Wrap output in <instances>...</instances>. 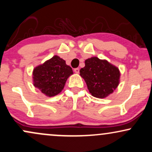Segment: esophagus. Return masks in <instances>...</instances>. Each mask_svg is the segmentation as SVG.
Returning <instances> with one entry per match:
<instances>
[{
	"label": "esophagus",
	"instance_id": "34e87169",
	"mask_svg": "<svg viewBox=\"0 0 152 152\" xmlns=\"http://www.w3.org/2000/svg\"><path fill=\"white\" fill-rule=\"evenodd\" d=\"M74 72L76 73V74H78V73H79V69H78V68H76V69H74Z\"/></svg>",
	"mask_w": 152,
	"mask_h": 152
}]
</instances>
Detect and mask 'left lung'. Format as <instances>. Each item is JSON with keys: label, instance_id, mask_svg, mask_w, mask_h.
Here are the masks:
<instances>
[{"label": "left lung", "instance_id": "8db88e82", "mask_svg": "<svg viewBox=\"0 0 152 152\" xmlns=\"http://www.w3.org/2000/svg\"><path fill=\"white\" fill-rule=\"evenodd\" d=\"M80 75L86 81L91 95L96 98H105L113 93L119 83L118 68L97 57L85 61V66L80 70Z\"/></svg>", "mask_w": 152, "mask_h": 152}]
</instances>
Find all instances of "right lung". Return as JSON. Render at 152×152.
<instances>
[{"mask_svg":"<svg viewBox=\"0 0 152 152\" xmlns=\"http://www.w3.org/2000/svg\"><path fill=\"white\" fill-rule=\"evenodd\" d=\"M73 74L72 69L58 56H54L33 72L34 85L48 96H54L63 90L67 78Z\"/></svg>","mask_w":152,"mask_h":152,"instance_id":"1","label":"right lung"}]
</instances>
